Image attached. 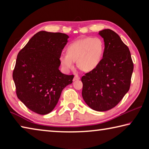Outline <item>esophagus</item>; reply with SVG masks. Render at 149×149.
I'll use <instances>...</instances> for the list:
<instances>
[{
    "label": "esophagus",
    "instance_id": "34e87169",
    "mask_svg": "<svg viewBox=\"0 0 149 149\" xmlns=\"http://www.w3.org/2000/svg\"><path fill=\"white\" fill-rule=\"evenodd\" d=\"M80 79V77L78 76L77 75H75L74 77V81H77V80H79Z\"/></svg>",
    "mask_w": 149,
    "mask_h": 149
}]
</instances>
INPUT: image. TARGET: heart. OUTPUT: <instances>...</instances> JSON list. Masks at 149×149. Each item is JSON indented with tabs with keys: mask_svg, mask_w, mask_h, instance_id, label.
Listing matches in <instances>:
<instances>
[{
	"mask_svg": "<svg viewBox=\"0 0 149 149\" xmlns=\"http://www.w3.org/2000/svg\"><path fill=\"white\" fill-rule=\"evenodd\" d=\"M104 50V42L100 38L87 37L70 43L65 49V54L60 58L62 66L65 70L74 68L76 62L81 71L89 72L95 70L101 61Z\"/></svg>",
	"mask_w": 149,
	"mask_h": 149,
	"instance_id": "b5f03b06",
	"label": "heart"
}]
</instances>
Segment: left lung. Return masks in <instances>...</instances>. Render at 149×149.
<instances>
[{
  "label": "left lung",
  "instance_id": "left-lung-1",
  "mask_svg": "<svg viewBox=\"0 0 149 149\" xmlns=\"http://www.w3.org/2000/svg\"><path fill=\"white\" fill-rule=\"evenodd\" d=\"M104 50L100 64L81 77L82 97L96 111L103 112L115 107L130 88L133 63L129 48L116 33L103 29Z\"/></svg>",
  "mask_w": 149,
  "mask_h": 149
}]
</instances>
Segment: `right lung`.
Instances as JSON below:
<instances>
[{"label": "right lung", "mask_w": 149, "mask_h": 149, "mask_svg": "<svg viewBox=\"0 0 149 149\" xmlns=\"http://www.w3.org/2000/svg\"><path fill=\"white\" fill-rule=\"evenodd\" d=\"M68 37L62 33L39 31L17 54L12 74L17 97L37 114L51 112L63 89L72 83L74 75L58 69Z\"/></svg>", "instance_id": "1"}]
</instances>
